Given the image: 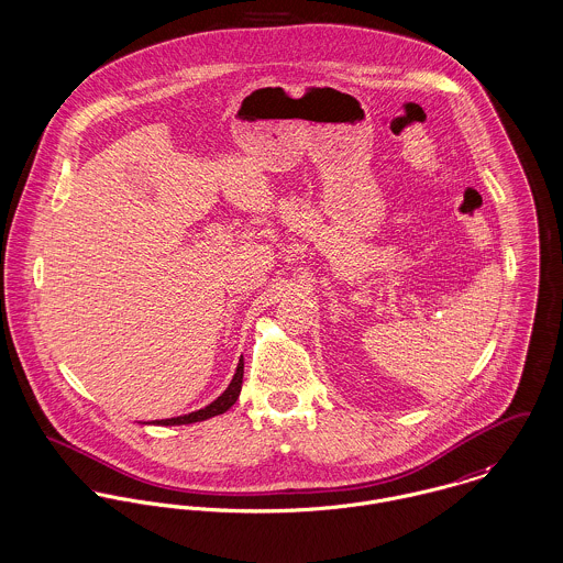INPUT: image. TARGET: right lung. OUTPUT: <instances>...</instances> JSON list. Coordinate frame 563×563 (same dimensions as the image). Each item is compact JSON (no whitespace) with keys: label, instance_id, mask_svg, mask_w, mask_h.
Here are the masks:
<instances>
[{"label":"right lung","instance_id":"obj_1","mask_svg":"<svg viewBox=\"0 0 563 563\" xmlns=\"http://www.w3.org/2000/svg\"><path fill=\"white\" fill-rule=\"evenodd\" d=\"M243 367H245V363H243V358L239 361V367H236V374H234V378H232V383L228 385V389L214 400V402H210L206 409L196 410V412H189V415H183V417H172V419H161V421H156V423H161V426H180V423H196V421H205V419H210V417H214V415H221V412H225V410L230 409L236 400H239V394H241V385H243Z\"/></svg>","mask_w":563,"mask_h":563}]
</instances>
